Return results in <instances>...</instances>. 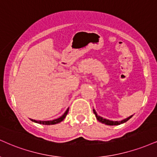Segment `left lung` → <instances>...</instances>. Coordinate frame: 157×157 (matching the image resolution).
<instances>
[{"instance_id": "8db88e82", "label": "left lung", "mask_w": 157, "mask_h": 157, "mask_svg": "<svg viewBox=\"0 0 157 157\" xmlns=\"http://www.w3.org/2000/svg\"><path fill=\"white\" fill-rule=\"evenodd\" d=\"M93 111H94V113L95 114L96 116V118H97V119L99 121V122L102 123V124H106V125H109V126H116V125H120V124H124V123H125L128 120H129L130 118L132 117V116L128 117L127 118H125V119L122 120V121H110V120H108V119H106V118H103L102 117L99 116V115L97 114V112H96V110L94 109H93Z\"/></svg>"}]
</instances>
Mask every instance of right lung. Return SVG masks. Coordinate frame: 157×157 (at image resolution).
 Masks as SVG:
<instances>
[{
  "label": "right lung",
  "mask_w": 157,
  "mask_h": 157,
  "mask_svg": "<svg viewBox=\"0 0 157 157\" xmlns=\"http://www.w3.org/2000/svg\"><path fill=\"white\" fill-rule=\"evenodd\" d=\"M68 112H69V108L66 110V112L64 113L60 117V118H57V119L52 120V121H36V120H33V119H31V121H33L35 123H37V124H43V125H53V124H58V123L61 122L62 121H63L64 118H65L66 116H67Z\"/></svg>",
  "instance_id": "1"
}]
</instances>
